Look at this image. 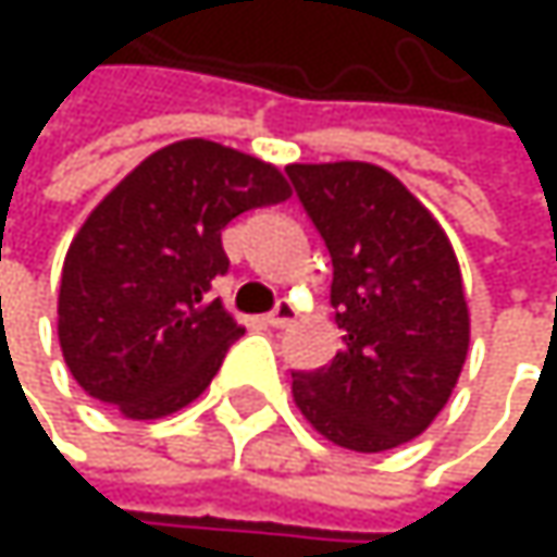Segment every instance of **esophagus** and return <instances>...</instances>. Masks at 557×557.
I'll use <instances>...</instances> for the list:
<instances>
[{"instance_id":"34e87169","label":"esophagus","mask_w":557,"mask_h":557,"mask_svg":"<svg viewBox=\"0 0 557 557\" xmlns=\"http://www.w3.org/2000/svg\"><path fill=\"white\" fill-rule=\"evenodd\" d=\"M293 319H296V309H293V302H289V299H277V306L264 315V322H268V325H274V329H286Z\"/></svg>"}]
</instances>
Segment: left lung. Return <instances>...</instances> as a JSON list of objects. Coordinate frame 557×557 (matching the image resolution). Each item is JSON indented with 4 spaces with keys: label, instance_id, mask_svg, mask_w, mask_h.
Returning a JSON list of instances; mask_svg holds the SVG:
<instances>
[{
    "label": "left lung",
    "instance_id": "obj_1",
    "mask_svg": "<svg viewBox=\"0 0 557 557\" xmlns=\"http://www.w3.org/2000/svg\"><path fill=\"white\" fill-rule=\"evenodd\" d=\"M286 176L332 258L342 351L293 371L309 425L351 451H387L429 429L468 355L458 258L429 209L384 168L289 164Z\"/></svg>",
    "mask_w": 557,
    "mask_h": 557
}]
</instances>
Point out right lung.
<instances>
[{
    "instance_id": "1",
    "label": "right lung",
    "mask_w": 557,
    "mask_h": 557,
    "mask_svg": "<svg viewBox=\"0 0 557 557\" xmlns=\"http://www.w3.org/2000/svg\"><path fill=\"white\" fill-rule=\"evenodd\" d=\"M289 199L277 168L189 138L132 170L76 232L57 299L73 381L128 419L193 403L245 329L212 299L222 228Z\"/></svg>"
}]
</instances>
